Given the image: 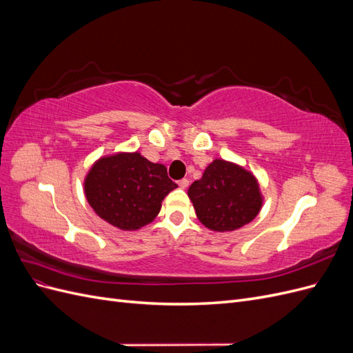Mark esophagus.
<instances>
[{
  "label": "esophagus",
  "instance_id": "esophagus-1",
  "mask_svg": "<svg viewBox=\"0 0 353 353\" xmlns=\"http://www.w3.org/2000/svg\"><path fill=\"white\" fill-rule=\"evenodd\" d=\"M188 183H190V181H188L187 178H183V179L178 181V185H179L181 188H187V187H188Z\"/></svg>",
  "mask_w": 353,
  "mask_h": 353
}]
</instances>
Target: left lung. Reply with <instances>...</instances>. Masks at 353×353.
Listing matches in <instances>:
<instances>
[{
	"instance_id": "8db88e82",
	"label": "left lung",
	"mask_w": 353,
	"mask_h": 353,
	"mask_svg": "<svg viewBox=\"0 0 353 353\" xmlns=\"http://www.w3.org/2000/svg\"><path fill=\"white\" fill-rule=\"evenodd\" d=\"M188 197L200 222L213 231H234L245 225L262 206L256 178L219 159L206 168L201 179L190 185Z\"/></svg>"
}]
</instances>
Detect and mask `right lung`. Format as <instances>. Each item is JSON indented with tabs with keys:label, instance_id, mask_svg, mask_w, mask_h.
<instances>
[{
	"label": "right lung",
	"instance_id": "1",
	"mask_svg": "<svg viewBox=\"0 0 353 353\" xmlns=\"http://www.w3.org/2000/svg\"><path fill=\"white\" fill-rule=\"evenodd\" d=\"M176 187L163 165L148 162L140 153L103 157L85 179V194L95 213L130 231L150 223Z\"/></svg>",
	"mask_w": 353,
	"mask_h": 353
}]
</instances>
